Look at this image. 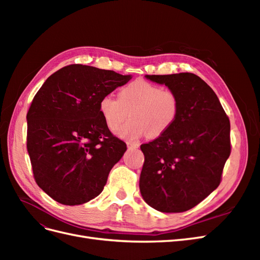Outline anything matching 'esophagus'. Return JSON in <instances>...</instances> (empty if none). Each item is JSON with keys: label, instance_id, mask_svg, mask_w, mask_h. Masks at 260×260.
<instances>
[{"label": "esophagus", "instance_id": "1", "mask_svg": "<svg viewBox=\"0 0 260 260\" xmlns=\"http://www.w3.org/2000/svg\"><path fill=\"white\" fill-rule=\"evenodd\" d=\"M127 146L129 149H136L139 147V143L136 142H130V141H127Z\"/></svg>", "mask_w": 260, "mask_h": 260}]
</instances>
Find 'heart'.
Segmentation results:
<instances>
[{
	"label": "heart",
	"instance_id": "b5f03b06",
	"mask_svg": "<svg viewBox=\"0 0 260 260\" xmlns=\"http://www.w3.org/2000/svg\"><path fill=\"white\" fill-rule=\"evenodd\" d=\"M100 114L106 127L116 132L128 118L131 120L118 131V135L129 140H138L147 135L158 138L171 129L179 117L180 101L170 89L137 79L124 85L118 99L107 94L100 100Z\"/></svg>",
	"mask_w": 260,
	"mask_h": 260
}]
</instances>
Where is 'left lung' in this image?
I'll list each match as a JSON object with an SVG mask.
<instances>
[{"label": "left lung", "mask_w": 260, "mask_h": 260, "mask_svg": "<svg viewBox=\"0 0 260 260\" xmlns=\"http://www.w3.org/2000/svg\"><path fill=\"white\" fill-rule=\"evenodd\" d=\"M176 92L180 113L165 135L141 145L140 192L161 212L193 208L218 187L231 153L230 120L210 86L191 73L146 75Z\"/></svg>", "instance_id": "obj_1"}]
</instances>
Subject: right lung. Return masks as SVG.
<instances>
[{
    "instance_id": "1",
    "label": "right lung",
    "mask_w": 260,
    "mask_h": 260,
    "mask_svg": "<svg viewBox=\"0 0 260 260\" xmlns=\"http://www.w3.org/2000/svg\"><path fill=\"white\" fill-rule=\"evenodd\" d=\"M130 79L74 64L37 92L27 114V149L37 184L54 201L80 205L103 191L127 145L106 127L99 103Z\"/></svg>"
}]
</instances>
